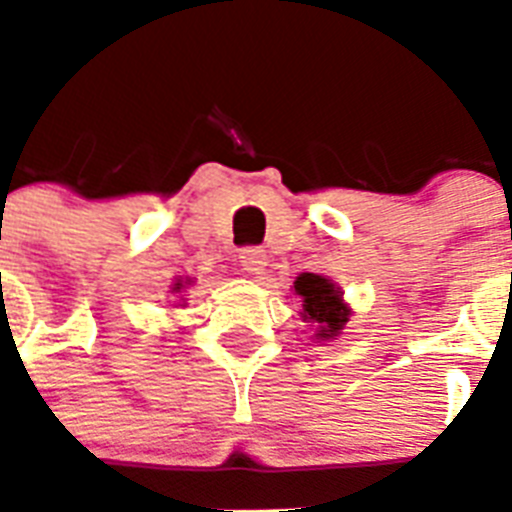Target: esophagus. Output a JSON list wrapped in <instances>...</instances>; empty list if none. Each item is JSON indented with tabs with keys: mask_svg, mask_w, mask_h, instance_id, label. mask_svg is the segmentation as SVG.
Masks as SVG:
<instances>
[{
	"mask_svg": "<svg viewBox=\"0 0 512 512\" xmlns=\"http://www.w3.org/2000/svg\"><path fill=\"white\" fill-rule=\"evenodd\" d=\"M239 265L244 273H249V276H257V273L265 271V265H268V255H265V249H257V247L241 249Z\"/></svg>",
	"mask_w": 512,
	"mask_h": 512,
	"instance_id": "esophagus-1",
	"label": "esophagus"
}]
</instances>
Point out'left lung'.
Masks as SVG:
<instances>
[{"mask_svg": "<svg viewBox=\"0 0 512 512\" xmlns=\"http://www.w3.org/2000/svg\"><path fill=\"white\" fill-rule=\"evenodd\" d=\"M295 295L303 300V321L316 327L313 337L337 340L350 316V308L342 303L340 287L319 273H300L295 281Z\"/></svg>", "mask_w": 512, "mask_h": 512, "instance_id": "1", "label": "left lung"}]
</instances>
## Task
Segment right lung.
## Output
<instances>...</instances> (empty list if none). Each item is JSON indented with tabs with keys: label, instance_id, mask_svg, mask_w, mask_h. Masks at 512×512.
I'll list each match as a JSON object with an SVG mask.
<instances>
[{
	"label": "right lung",
	"instance_id": "right-lung-1",
	"mask_svg": "<svg viewBox=\"0 0 512 512\" xmlns=\"http://www.w3.org/2000/svg\"><path fill=\"white\" fill-rule=\"evenodd\" d=\"M185 284H191V281H188V279H185V281H183V279H177L175 284H172V292H180V289H183Z\"/></svg>",
	"mask_w": 512,
	"mask_h": 512
}]
</instances>
